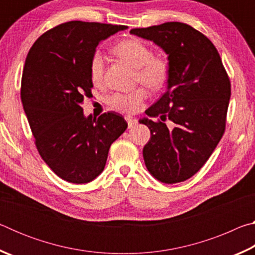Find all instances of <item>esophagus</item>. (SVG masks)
I'll list each match as a JSON object with an SVG mask.
<instances>
[{"label": "esophagus", "instance_id": "1", "mask_svg": "<svg viewBox=\"0 0 255 255\" xmlns=\"http://www.w3.org/2000/svg\"><path fill=\"white\" fill-rule=\"evenodd\" d=\"M126 122L128 124V128H132L137 125V119L132 118V117H126Z\"/></svg>", "mask_w": 255, "mask_h": 255}]
</instances>
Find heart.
Listing matches in <instances>:
<instances>
[{
	"mask_svg": "<svg viewBox=\"0 0 255 255\" xmlns=\"http://www.w3.org/2000/svg\"><path fill=\"white\" fill-rule=\"evenodd\" d=\"M112 53L123 62L135 67V81L137 83L140 82L153 91L163 89L169 81V60L162 55L152 54L149 47L143 41L137 39L123 40L114 46ZM90 77L94 85L101 86L103 84L105 58L99 51H96L90 60ZM146 98V89L144 86H138L132 91L112 94L108 103L116 111L133 114L140 109Z\"/></svg>",
	"mask_w": 255,
	"mask_h": 255,
	"instance_id": "heart-1",
	"label": "heart"
}]
</instances>
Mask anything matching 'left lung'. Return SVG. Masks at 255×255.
<instances>
[{
	"instance_id": "8db88e82",
	"label": "left lung",
	"mask_w": 255,
	"mask_h": 255,
	"mask_svg": "<svg viewBox=\"0 0 255 255\" xmlns=\"http://www.w3.org/2000/svg\"><path fill=\"white\" fill-rule=\"evenodd\" d=\"M169 55L167 90L140 119L150 130L143 156L161 182H182L208 161L225 132L231 81L217 49L204 33L182 22L135 28Z\"/></svg>"
}]
</instances>
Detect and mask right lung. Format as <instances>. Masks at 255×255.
Returning a JSON list of instances; mask_svg holds the SVG:
<instances>
[{
	"mask_svg": "<svg viewBox=\"0 0 255 255\" xmlns=\"http://www.w3.org/2000/svg\"><path fill=\"white\" fill-rule=\"evenodd\" d=\"M125 25L68 21L42 33L25 58L21 101L34 145L56 175L88 183L106 166L111 144L127 129L109 111L84 117L81 103L92 97L90 60L101 40Z\"/></svg>",
	"mask_w": 255,
	"mask_h": 255,
	"instance_id": "obj_1",
	"label": "right lung"
}]
</instances>
